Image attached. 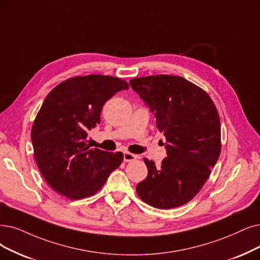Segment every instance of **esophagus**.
<instances>
[{
  "label": "esophagus",
  "mask_w": 260,
  "mask_h": 260,
  "mask_svg": "<svg viewBox=\"0 0 260 260\" xmlns=\"http://www.w3.org/2000/svg\"><path fill=\"white\" fill-rule=\"evenodd\" d=\"M138 159L137 154H133L130 152H123V161L126 162H131V161H136Z\"/></svg>",
  "instance_id": "1"
}]
</instances>
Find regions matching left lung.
<instances>
[{
	"mask_svg": "<svg viewBox=\"0 0 260 260\" xmlns=\"http://www.w3.org/2000/svg\"><path fill=\"white\" fill-rule=\"evenodd\" d=\"M129 84L154 114L168 153L160 168L144 158L148 175L138 183V195L159 209L184 205L200 192L220 157L219 113L206 91L181 77H143Z\"/></svg>",
	"mask_w": 260,
	"mask_h": 260,
	"instance_id": "1",
	"label": "left lung"
}]
</instances>
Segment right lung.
Returning <instances> with one entry per match:
<instances>
[{"instance_id":"right-lung-1","label":"right lung","mask_w":260,"mask_h":260,"mask_svg":"<svg viewBox=\"0 0 260 260\" xmlns=\"http://www.w3.org/2000/svg\"><path fill=\"white\" fill-rule=\"evenodd\" d=\"M123 89L128 83L118 78L76 77L52 89L37 114L30 132L36 163L51 188L69 200L96 194L123 160L120 151L89 148L86 140L105 103Z\"/></svg>"}]
</instances>
